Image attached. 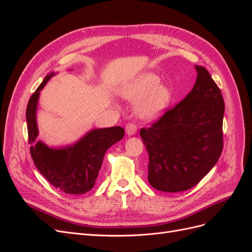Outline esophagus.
I'll return each instance as SVG.
<instances>
[{"label":"esophagus","instance_id":"esophagus-1","mask_svg":"<svg viewBox=\"0 0 252 252\" xmlns=\"http://www.w3.org/2000/svg\"><path fill=\"white\" fill-rule=\"evenodd\" d=\"M136 129H138V127L134 123H129L126 125V133L128 135H133L136 132Z\"/></svg>","mask_w":252,"mask_h":252}]
</instances>
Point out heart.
Returning a JSON list of instances; mask_svg holds the SVG:
<instances>
[{
	"label": "heart",
	"mask_w": 252,
	"mask_h": 252,
	"mask_svg": "<svg viewBox=\"0 0 252 252\" xmlns=\"http://www.w3.org/2000/svg\"><path fill=\"white\" fill-rule=\"evenodd\" d=\"M159 83L158 74L144 72L123 84L119 94L130 101L140 98L135 106L136 113L144 119H154L166 109L171 98L169 88Z\"/></svg>",
	"instance_id": "heart-1"
}]
</instances>
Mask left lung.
Returning <instances> with one entry per match:
<instances>
[{"label":"left lung","instance_id":"obj_1","mask_svg":"<svg viewBox=\"0 0 252 252\" xmlns=\"http://www.w3.org/2000/svg\"><path fill=\"white\" fill-rule=\"evenodd\" d=\"M191 91L140 134L149 156L148 181L164 192L195 186L223 150L222 93L203 66L195 65Z\"/></svg>","mask_w":252,"mask_h":252}]
</instances>
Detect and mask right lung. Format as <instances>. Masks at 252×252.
Returning <instances> with one entry per match:
<instances>
[{"instance_id": "add662e5", "label": "right lung", "mask_w": 252, "mask_h": 252, "mask_svg": "<svg viewBox=\"0 0 252 252\" xmlns=\"http://www.w3.org/2000/svg\"><path fill=\"white\" fill-rule=\"evenodd\" d=\"M55 75L47 74L34 94L30 96L26 109V121L30 155L33 163L52 186L67 194L86 193L95 184L105 152L123 139L125 130L120 126L93 129L70 146L53 148L36 141L39 129L36 108L40 91Z\"/></svg>"}]
</instances>
